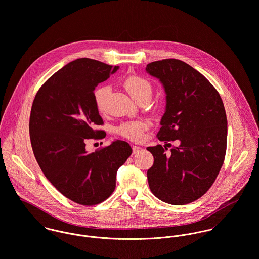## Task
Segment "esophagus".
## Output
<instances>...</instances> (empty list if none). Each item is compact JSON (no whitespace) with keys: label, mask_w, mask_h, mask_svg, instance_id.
Here are the masks:
<instances>
[{"label":"esophagus","mask_w":259,"mask_h":259,"mask_svg":"<svg viewBox=\"0 0 259 259\" xmlns=\"http://www.w3.org/2000/svg\"><path fill=\"white\" fill-rule=\"evenodd\" d=\"M132 150H133V154H137L138 152H140L142 150V148L139 146H133Z\"/></svg>","instance_id":"1"}]
</instances>
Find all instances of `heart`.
Returning a JSON list of instances; mask_svg holds the SVG:
<instances>
[{"label": "heart", "mask_w": 259, "mask_h": 259, "mask_svg": "<svg viewBox=\"0 0 259 259\" xmlns=\"http://www.w3.org/2000/svg\"><path fill=\"white\" fill-rule=\"evenodd\" d=\"M123 85L128 93L137 101L141 102L145 99H151L153 87L151 82L144 76L140 75H130L125 78ZM110 87L103 85L96 88L93 92V100L96 109L103 113L106 110L107 99L110 94ZM150 123L145 120H136L130 122H124L116 128V132L130 140L139 141L143 137L144 131L147 130Z\"/></svg>", "instance_id": "1"}]
</instances>
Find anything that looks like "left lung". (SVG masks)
I'll return each mask as SVG.
<instances>
[{"label": "left lung", "mask_w": 259, "mask_h": 259, "mask_svg": "<svg viewBox=\"0 0 259 259\" xmlns=\"http://www.w3.org/2000/svg\"><path fill=\"white\" fill-rule=\"evenodd\" d=\"M166 92V109L157 134L160 141L179 140L166 154V146L148 147L154 164L147 178L151 192L162 201L181 205L198 200L215 181L225 161L228 120L221 95L194 67L179 59L147 64Z\"/></svg>", "instance_id": "left-lung-1"}]
</instances>
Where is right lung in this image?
I'll return each instance as SVG.
<instances>
[{"label": "right lung", "instance_id": "add662e5", "mask_svg": "<svg viewBox=\"0 0 259 259\" xmlns=\"http://www.w3.org/2000/svg\"><path fill=\"white\" fill-rule=\"evenodd\" d=\"M90 58L75 59L52 75L37 91L29 117L34 157L47 179L74 202L94 205L108 199L116 174L132 154L130 145L116 140L88 153L87 140L105 132L94 104L93 91L118 70Z\"/></svg>", "mask_w": 259, "mask_h": 259}]
</instances>
